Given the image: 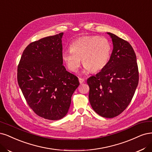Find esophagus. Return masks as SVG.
<instances>
[{
    "label": "esophagus",
    "mask_w": 152,
    "mask_h": 152,
    "mask_svg": "<svg viewBox=\"0 0 152 152\" xmlns=\"http://www.w3.org/2000/svg\"><path fill=\"white\" fill-rule=\"evenodd\" d=\"M78 80H79L80 83H82L84 82V81H85V79H84V78H78Z\"/></svg>",
    "instance_id": "34e87169"
}]
</instances>
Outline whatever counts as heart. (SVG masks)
<instances>
[{"mask_svg": "<svg viewBox=\"0 0 152 152\" xmlns=\"http://www.w3.org/2000/svg\"><path fill=\"white\" fill-rule=\"evenodd\" d=\"M111 45L107 38L98 36H86L70 44V50L62 53V58L68 69L75 72L80 65L85 69L96 72L102 70L111 57Z\"/></svg>", "mask_w": 152, "mask_h": 152, "instance_id": "heart-1", "label": "heart"}]
</instances>
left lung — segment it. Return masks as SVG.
Returning a JSON list of instances; mask_svg holds the SVG:
<instances>
[{
  "label": "left lung",
  "instance_id": "8db88e82",
  "mask_svg": "<svg viewBox=\"0 0 152 152\" xmlns=\"http://www.w3.org/2000/svg\"><path fill=\"white\" fill-rule=\"evenodd\" d=\"M113 50L108 64L87 80L89 102L101 116L113 118L119 115L132 101L139 81L134 51L127 41L111 33Z\"/></svg>",
  "mask_w": 152,
  "mask_h": 152
}]
</instances>
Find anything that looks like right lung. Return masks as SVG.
I'll return each instance as SVG.
<instances>
[{
  "label": "right lung",
  "mask_w": 152,
  "mask_h": 152,
  "mask_svg": "<svg viewBox=\"0 0 152 152\" xmlns=\"http://www.w3.org/2000/svg\"><path fill=\"white\" fill-rule=\"evenodd\" d=\"M60 33L31 43L18 66V82L28 106L38 116L58 120L69 111L80 83L63 65Z\"/></svg>",
  "instance_id": "1"
}]
</instances>
